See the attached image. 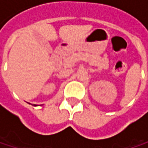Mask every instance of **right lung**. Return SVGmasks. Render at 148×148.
I'll use <instances>...</instances> for the list:
<instances>
[{
  "label": "right lung",
  "instance_id": "right-lung-1",
  "mask_svg": "<svg viewBox=\"0 0 148 148\" xmlns=\"http://www.w3.org/2000/svg\"><path fill=\"white\" fill-rule=\"evenodd\" d=\"M33 106H37V105L36 104H33Z\"/></svg>",
  "mask_w": 148,
  "mask_h": 148
}]
</instances>
